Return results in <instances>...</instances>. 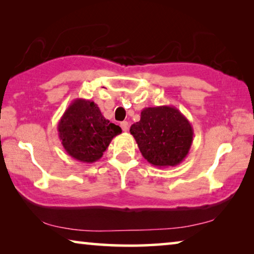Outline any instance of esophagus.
Segmentation results:
<instances>
[{"mask_svg":"<svg viewBox=\"0 0 254 254\" xmlns=\"http://www.w3.org/2000/svg\"><path fill=\"white\" fill-rule=\"evenodd\" d=\"M120 126H121V127H122V130H123L124 132H127V131L128 130V123H127V121H124V122H122L121 124H120Z\"/></svg>","mask_w":254,"mask_h":254,"instance_id":"esophagus-1","label":"esophagus"}]
</instances>
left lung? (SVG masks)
Masks as SVG:
<instances>
[{"instance_id":"1","label":"left lung","mask_w":254,"mask_h":254,"mask_svg":"<svg viewBox=\"0 0 254 254\" xmlns=\"http://www.w3.org/2000/svg\"><path fill=\"white\" fill-rule=\"evenodd\" d=\"M130 132L143 158L159 168L183 162L194 136L187 118L169 105L145 107L141 111L140 121L132 124Z\"/></svg>"}]
</instances>
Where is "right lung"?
Listing matches in <instances>:
<instances>
[{
  "instance_id": "add662e5",
  "label": "right lung",
  "mask_w": 254,
  "mask_h": 254,
  "mask_svg": "<svg viewBox=\"0 0 254 254\" xmlns=\"http://www.w3.org/2000/svg\"><path fill=\"white\" fill-rule=\"evenodd\" d=\"M122 132L101 113L95 103L76 98L58 122V135L66 152L77 161L93 163L103 157L112 139Z\"/></svg>"
}]
</instances>
